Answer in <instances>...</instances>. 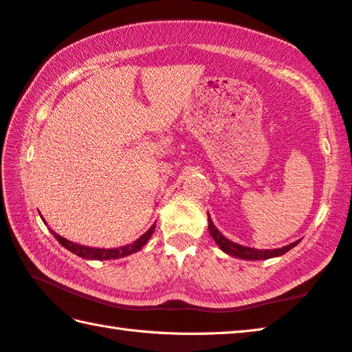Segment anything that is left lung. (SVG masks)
Returning a JSON list of instances; mask_svg holds the SVG:
<instances>
[{"mask_svg": "<svg viewBox=\"0 0 352 352\" xmlns=\"http://www.w3.org/2000/svg\"><path fill=\"white\" fill-rule=\"evenodd\" d=\"M208 221H209V234L210 237L214 239V241L219 245V248L221 249L223 252H226L231 257H237L241 260H267L272 257H280V255L286 254L289 249H292L294 246H297L300 240L291 243V245L278 248V249H255V248H248V246H241L239 243H234L231 240H228L225 235H223L219 229L215 228V225L210 220V217L208 214Z\"/></svg>", "mask_w": 352, "mask_h": 352, "instance_id": "1", "label": "left lung"}]
</instances>
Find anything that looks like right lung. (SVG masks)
I'll list each match as a JSON object with an SVG mask.
<instances>
[{"mask_svg":"<svg viewBox=\"0 0 352 352\" xmlns=\"http://www.w3.org/2000/svg\"><path fill=\"white\" fill-rule=\"evenodd\" d=\"M43 219V217H41ZM44 221V219H43ZM46 223V221H44ZM50 232L54 234V237L60 241L61 246H65L67 251L74 252L78 255L81 258H86V260H111V258H121V257H126V255H131L133 252H138L140 249H142L148 240L151 239V235L154 234L155 231V225H152L148 231H146L142 237L138 240H135L131 245H126V246H121L117 249H100V248H89V246H82V245H76V243L69 241L67 239H63L61 235H58L56 232H54L52 229H49Z\"/></svg>","mask_w":352,"mask_h":352,"instance_id":"right-lung-1","label":"right lung"}]
</instances>
